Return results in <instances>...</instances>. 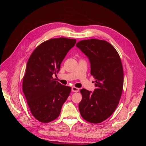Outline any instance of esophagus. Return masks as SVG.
<instances>
[{
  "instance_id": "esophagus-1",
  "label": "esophagus",
  "mask_w": 146,
  "mask_h": 146,
  "mask_svg": "<svg viewBox=\"0 0 146 146\" xmlns=\"http://www.w3.org/2000/svg\"><path fill=\"white\" fill-rule=\"evenodd\" d=\"M78 91H79V89H78V88H76V87H75V86H72V92H78Z\"/></svg>"
}]
</instances>
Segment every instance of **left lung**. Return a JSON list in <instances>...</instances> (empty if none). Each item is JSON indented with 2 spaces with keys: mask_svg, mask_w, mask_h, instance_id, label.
<instances>
[{
  "mask_svg": "<svg viewBox=\"0 0 146 146\" xmlns=\"http://www.w3.org/2000/svg\"><path fill=\"white\" fill-rule=\"evenodd\" d=\"M90 60L91 74L96 79L93 92L80 90L82 99L78 105L82 117L90 123H99L115 111L122 93L123 71L116 50L105 40L91 39L77 43Z\"/></svg>",
  "mask_w": 146,
  "mask_h": 146,
  "instance_id": "1",
  "label": "left lung"
}]
</instances>
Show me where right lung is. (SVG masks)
Here are the masks:
<instances>
[{
    "mask_svg": "<svg viewBox=\"0 0 146 146\" xmlns=\"http://www.w3.org/2000/svg\"><path fill=\"white\" fill-rule=\"evenodd\" d=\"M76 43L75 39H50L35 48L27 61L23 91L31 113L39 122L48 123L58 117L71 91V88L61 85L52 76L58 72Z\"/></svg>",
    "mask_w": 146,
    "mask_h": 146,
    "instance_id": "right-lung-1",
    "label": "right lung"
}]
</instances>
